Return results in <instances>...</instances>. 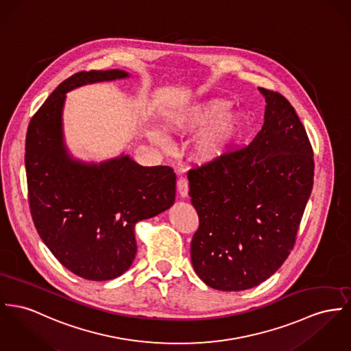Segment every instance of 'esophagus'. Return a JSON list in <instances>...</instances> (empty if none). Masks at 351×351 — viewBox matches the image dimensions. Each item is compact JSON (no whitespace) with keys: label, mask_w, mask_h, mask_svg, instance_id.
<instances>
[{"label":"esophagus","mask_w":351,"mask_h":351,"mask_svg":"<svg viewBox=\"0 0 351 351\" xmlns=\"http://www.w3.org/2000/svg\"><path fill=\"white\" fill-rule=\"evenodd\" d=\"M177 190H178V193H180V195L182 198L186 197L187 193H189V182H187L186 178H184V177L178 178V181H177Z\"/></svg>","instance_id":"obj_1"}]
</instances>
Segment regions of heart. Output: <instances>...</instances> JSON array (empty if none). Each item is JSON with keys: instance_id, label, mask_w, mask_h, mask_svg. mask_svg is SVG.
Returning <instances> with one entry per match:
<instances>
[{"instance_id": "heart-1", "label": "heart", "mask_w": 351, "mask_h": 351, "mask_svg": "<svg viewBox=\"0 0 351 351\" xmlns=\"http://www.w3.org/2000/svg\"><path fill=\"white\" fill-rule=\"evenodd\" d=\"M229 106V101L222 98L197 102L171 118L169 128L180 133H193L213 121L195 141L194 154L199 161H215L232 149L243 132V114L238 110H228ZM153 137L157 143L166 145L161 133H156Z\"/></svg>"}]
</instances>
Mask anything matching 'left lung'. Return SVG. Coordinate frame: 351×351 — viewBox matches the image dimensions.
Masks as SVG:
<instances>
[{"instance_id":"8db88e82","label":"left lung","mask_w":351,"mask_h":351,"mask_svg":"<svg viewBox=\"0 0 351 351\" xmlns=\"http://www.w3.org/2000/svg\"><path fill=\"white\" fill-rule=\"evenodd\" d=\"M259 92L267 105L256 138L187 171L199 218L191 263L222 291L252 289L280 269L313 189L314 154L302 122L282 94Z\"/></svg>"}]
</instances>
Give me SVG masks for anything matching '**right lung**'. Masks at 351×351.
Returning <instances> with one entry per match:
<instances>
[{
  "mask_svg": "<svg viewBox=\"0 0 351 351\" xmlns=\"http://www.w3.org/2000/svg\"><path fill=\"white\" fill-rule=\"evenodd\" d=\"M128 77L123 71H78L61 82L30 119L25 143L29 208L53 256L75 276L117 278L137 253L134 226L176 198L170 166L145 167L128 156L99 165L71 160L62 141L65 93Z\"/></svg>",
  "mask_w": 351,
  "mask_h": 351,
  "instance_id": "right-lung-1",
  "label": "right lung"
}]
</instances>
